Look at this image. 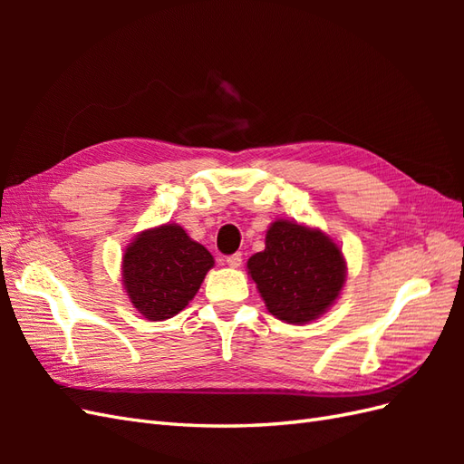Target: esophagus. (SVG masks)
Segmentation results:
<instances>
[{
    "instance_id": "obj_1",
    "label": "esophagus",
    "mask_w": 464,
    "mask_h": 464,
    "mask_svg": "<svg viewBox=\"0 0 464 464\" xmlns=\"http://www.w3.org/2000/svg\"><path fill=\"white\" fill-rule=\"evenodd\" d=\"M227 263L232 266V269H237L242 265V254H232L227 257Z\"/></svg>"
}]
</instances>
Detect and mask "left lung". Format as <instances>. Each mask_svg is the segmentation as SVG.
Masks as SVG:
<instances>
[{
    "mask_svg": "<svg viewBox=\"0 0 464 464\" xmlns=\"http://www.w3.org/2000/svg\"><path fill=\"white\" fill-rule=\"evenodd\" d=\"M247 269L266 310L294 325L325 312L346 278L341 249L329 236L286 220L271 224L265 249L249 257Z\"/></svg>",
    "mask_w": 464,
    "mask_h": 464,
    "instance_id": "1",
    "label": "left lung"
}]
</instances>
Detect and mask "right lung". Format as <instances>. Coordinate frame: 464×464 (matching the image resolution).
<instances>
[{"instance_id": "1", "label": "right lung", "mask_w": 464, "mask_h": 464, "mask_svg": "<svg viewBox=\"0 0 464 464\" xmlns=\"http://www.w3.org/2000/svg\"><path fill=\"white\" fill-rule=\"evenodd\" d=\"M213 256L176 224L135 237L123 256V286L147 319L164 321L184 310L198 294Z\"/></svg>"}]
</instances>
